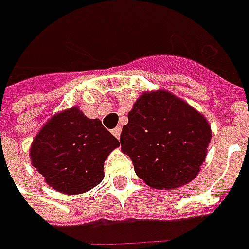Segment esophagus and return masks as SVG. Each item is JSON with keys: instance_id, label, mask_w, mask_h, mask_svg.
<instances>
[{"instance_id": "34e87169", "label": "esophagus", "mask_w": 249, "mask_h": 249, "mask_svg": "<svg viewBox=\"0 0 249 249\" xmlns=\"http://www.w3.org/2000/svg\"><path fill=\"white\" fill-rule=\"evenodd\" d=\"M120 133H122V129H120V127H116V129L112 130V134H113V136H115L116 139H119Z\"/></svg>"}]
</instances>
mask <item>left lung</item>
I'll list each match as a JSON object with an SVG mask.
<instances>
[{
	"label": "left lung",
	"instance_id": "1",
	"mask_svg": "<svg viewBox=\"0 0 249 249\" xmlns=\"http://www.w3.org/2000/svg\"><path fill=\"white\" fill-rule=\"evenodd\" d=\"M120 134L122 152L147 186L173 190L199 173L212 139L206 118L166 90L142 92Z\"/></svg>",
	"mask_w": 249,
	"mask_h": 249
}]
</instances>
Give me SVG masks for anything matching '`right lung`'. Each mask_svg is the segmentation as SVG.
<instances>
[{
  "mask_svg": "<svg viewBox=\"0 0 249 249\" xmlns=\"http://www.w3.org/2000/svg\"><path fill=\"white\" fill-rule=\"evenodd\" d=\"M119 147V140L87 118L79 107L55 113L36 134L30 158L45 183L53 190L83 194L104 178V162Z\"/></svg>",
  "mask_w": 249,
  "mask_h": 249,
  "instance_id": "right-lung-1",
  "label": "right lung"
}]
</instances>
